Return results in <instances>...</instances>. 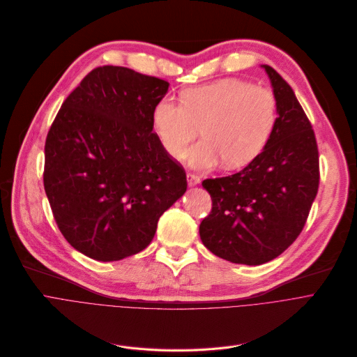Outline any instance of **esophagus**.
<instances>
[{"instance_id": "esophagus-1", "label": "esophagus", "mask_w": 357, "mask_h": 357, "mask_svg": "<svg viewBox=\"0 0 357 357\" xmlns=\"http://www.w3.org/2000/svg\"><path fill=\"white\" fill-rule=\"evenodd\" d=\"M186 181H188L189 186H195V185H198L201 182V178L198 175H195V174L188 172L186 174Z\"/></svg>"}]
</instances>
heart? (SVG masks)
Listing matches in <instances>:
<instances>
[{
    "label": "heart",
    "instance_id": "heart-1",
    "mask_svg": "<svg viewBox=\"0 0 357 357\" xmlns=\"http://www.w3.org/2000/svg\"><path fill=\"white\" fill-rule=\"evenodd\" d=\"M273 90L227 77L181 93V105L162 99L153 109L155 132L165 152L181 160L188 152L192 168L206 169L222 160L227 169H240L266 149L277 123Z\"/></svg>",
    "mask_w": 357,
    "mask_h": 357
}]
</instances>
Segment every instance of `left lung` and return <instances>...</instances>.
<instances>
[{"label": "left lung", "mask_w": 357, "mask_h": 357, "mask_svg": "<svg viewBox=\"0 0 357 357\" xmlns=\"http://www.w3.org/2000/svg\"><path fill=\"white\" fill-rule=\"evenodd\" d=\"M278 117L266 149L240 172L205 179L212 199L199 225L204 245L235 264L259 266L286 251L304 228L319 189V149L290 84L270 66Z\"/></svg>", "instance_id": "1"}]
</instances>
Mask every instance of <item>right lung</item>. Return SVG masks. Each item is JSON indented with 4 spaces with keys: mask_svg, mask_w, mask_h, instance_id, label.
<instances>
[{
    "mask_svg": "<svg viewBox=\"0 0 357 357\" xmlns=\"http://www.w3.org/2000/svg\"><path fill=\"white\" fill-rule=\"evenodd\" d=\"M169 83L121 66L91 70L45 139L44 189L67 243L98 261L145 250L186 191L182 165L153 132Z\"/></svg>",
    "mask_w": 357,
    "mask_h": 357,
    "instance_id": "add662e5",
    "label": "right lung"
}]
</instances>
